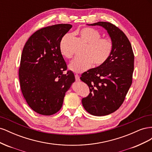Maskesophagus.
<instances>
[{"label": "esophagus", "instance_id": "1", "mask_svg": "<svg viewBox=\"0 0 152 152\" xmlns=\"http://www.w3.org/2000/svg\"><path fill=\"white\" fill-rule=\"evenodd\" d=\"M75 79H76V80L77 81H79V80H80V76L78 75V74H76L75 75Z\"/></svg>", "mask_w": 152, "mask_h": 152}]
</instances>
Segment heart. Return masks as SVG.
Masks as SVG:
<instances>
[{
	"label": "heart",
	"instance_id": "b5f03b06",
	"mask_svg": "<svg viewBox=\"0 0 152 152\" xmlns=\"http://www.w3.org/2000/svg\"><path fill=\"white\" fill-rule=\"evenodd\" d=\"M81 38L88 44L85 50V56L75 58L69 65L70 70L80 73L88 70L94 63L96 66L104 64L111 56L113 44L108 38H101V34L94 28L86 27L77 31ZM73 37L67 34L63 37L59 44V49L64 56L70 58L72 53L69 47V42Z\"/></svg>",
	"mask_w": 152,
	"mask_h": 152
}]
</instances>
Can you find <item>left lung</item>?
I'll return each mask as SVG.
<instances>
[{"instance_id":"1","label":"left lung","mask_w":152,"mask_h":152,"mask_svg":"<svg viewBox=\"0 0 152 152\" xmlns=\"http://www.w3.org/2000/svg\"><path fill=\"white\" fill-rule=\"evenodd\" d=\"M88 25L100 26L107 30L113 48L104 64L82 74L80 80L90 90L88 96L82 99V103L93 115H107L121 107L132 84L134 53L126 35L116 26L104 21Z\"/></svg>"}]
</instances>
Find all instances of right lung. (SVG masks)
Returning a JSON list of instances; mask_svg holds the SVG:
<instances>
[{"instance_id": "1", "label": "right lung", "mask_w": 152, "mask_h": 152, "mask_svg": "<svg viewBox=\"0 0 152 152\" xmlns=\"http://www.w3.org/2000/svg\"><path fill=\"white\" fill-rule=\"evenodd\" d=\"M72 27L58 24L32 34L23 49L19 78L23 95L29 107L43 115H51L62 107L66 92L75 81L59 49L63 37Z\"/></svg>"}]
</instances>
